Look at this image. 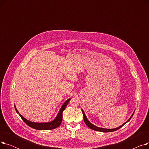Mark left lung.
<instances>
[{"label":"left lung","instance_id":"8db88e82","mask_svg":"<svg viewBox=\"0 0 149 149\" xmlns=\"http://www.w3.org/2000/svg\"><path fill=\"white\" fill-rule=\"evenodd\" d=\"M81 111H82V112H83V119H84V121L85 124H86L87 126H88L90 129H92V130H96V131H99V132H113V131H115V130H118V129H120L121 127H123V126H124V125L125 124L127 123L128 121H130V120L132 118V116L134 115V113H133V114L132 115V116L130 117V118H129V120H128L126 123H124L123 124H122L121 126H119L118 127L115 128V129H104V128L98 127H97V126H95V125L92 124L91 123H90V122L89 121V120H88L86 116V115H85V113H84V111H83V109H81Z\"/></svg>","mask_w":149,"mask_h":149}]
</instances>
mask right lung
<instances>
[{"mask_svg": "<svg viewBox=\"0 0 149 149\" xmlns=\"http://www.w3.org/2000/svg\"><path fill=\"white\" fill-rule=\"evenodd\" d=\"M71 98H69L64 103V104L62 105V106L61 107V109H60V111L56 116V118H55L53 121H51V122H48V123H34V122H31L28 120H26V118H25L22 115H20L17 109L15 107V111L17 112V113H19V116L21 117V118L23 120L28 126H29V127H32L34 129H37V130H51V129H56L57 127H58L60 125L62 121V118H63V112L65 109L66 106L68 105V103L69 102V101L70 100Z\"/></svg>", "mask_w": 149, "mask_h": 149, "instance_id": "1", "label": "right lung"}]
</instances>
